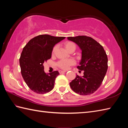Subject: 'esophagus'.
Segmentation results:
<instances>
[{
	"label": "esophagus",
	"instance_id": "obj_1",
	"mask_svg": "<svg viewBox=\"0 0 128 128\" xmlns=\"http://www.w3.org/2000/svg\"><path fill=\"white\" fill-rule=\"evenodd\" d=\"M59 72L60 74H62V73L66 72V71H62V70H59Z\"/></svg>",
	"mask_w": 128,
	"mask_h": 128
}]
</instances>
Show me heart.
Listing matches in <instances>:
<instances>
[{
    "label": "heart",
    "instance_id": "b5f03b06",
    "mask_svg": "<svg viewBox=\"0 0 128 128\" xmlns=\"http://www.w3.org/2000/svg\"><path fill=\"white\" fill-rule=\"evenodd\" d=\"M64 47L68 51H69L71 50H75L76 46L74 43L72 42H66L64 43ZM56 50V47H54L53 49L52 53L54 54ZM75 64V61L73 59H64L61 60L58 62L57 66H58L60 68L66 70L68 69V68L72 66V65Z\"/></svg>",
    "mask_w": 128,
    "mask_h": 128
}]
</instances>
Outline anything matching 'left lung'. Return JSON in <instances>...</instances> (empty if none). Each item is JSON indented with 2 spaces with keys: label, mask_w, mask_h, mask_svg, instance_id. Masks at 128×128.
<instances>
[{
  "label": "left lung",
  "mask_w": 128,
  "mask_h": 128,
  "mask_svg": "<svg viewBox=\"0 0 128 128\" xmlns=\"http://www.w3.org/2000/svg\"><path fill=\"white\" fill-rule=\"evenodd\" d=\"M81 50V59L77 68L84 71V76L76 75L70 82V88L76 94L88 95L100 88L108 69V58L104 48L90 37H68Z\"/></svg>",
  "instance_id": "left-lung-1"
}]
</instances>
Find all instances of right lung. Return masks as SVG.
<instances>
[{"instance_id":"obj_1","label":"right lung","mask_w":128,"mask_h":128,"mask_svg":"<svg viewBox=\"0 0 128 128\" xmlns=\"http://www.w3.org/2000/svg\"><path fill=\"white\" fill-rule=\"evenodd\" d=\"M65 38L49 34L39 35L30 40L23 48L19 59L21 72L32 91L43 94L53 88L59 73L58 71L46 73L43 63L51 58L54 46Z\"/></svg>"}]
</instances>
